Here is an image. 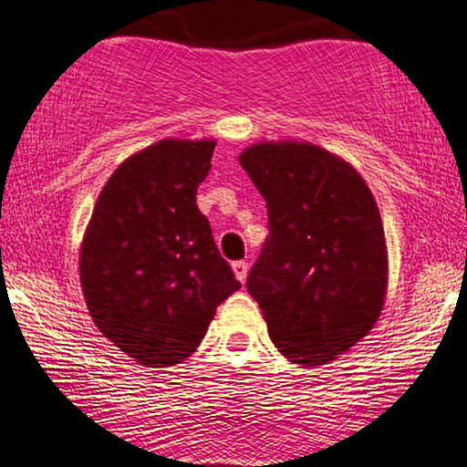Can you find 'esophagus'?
Instances as JSON below:
<instances>
[{"label": "esophagus", "instance_id": "esophagus-1", "mask_svg": "<svg viewBox=\"0 0 467 467\" xmlns=\"http://www.w3.org/2000/svg\"><path fill=\"white\" fill-rule=\"evenodd\" d=\"M233 271H234V277L239 279L241 284L247 279V271H250V265L245 263V260H237V263H233Z\"/></svg>", "mask_w": 467, "mask_h": 467}]
</instances>
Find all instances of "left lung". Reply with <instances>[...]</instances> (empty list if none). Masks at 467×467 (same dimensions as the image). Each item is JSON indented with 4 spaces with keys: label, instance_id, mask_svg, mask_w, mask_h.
Returning <instances> with one entry per match:
<instances>
[{
    "label": "left lung",
    "instance_id": "8db88e82",
    "mask_svg": "<svg viewBox=\"0 0 467 467\" xmlns=\"http://www.w3.org/2000/svg\"><path fill=\"white\" fill-rule=\"evenodd\" d=\"M239 164L266 201L271 230L247 292L290 363H331L374 328L387 298L376 198L350 161L314 142H254Z\"/></svg>",
    "mask_w": 467,
    "mask_h": 467
}]
</instances>
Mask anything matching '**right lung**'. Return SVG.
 Masks as SVG:
<instances>
[{
	"instance_id": "1",
	"label": "right lung",
	"mask_w": 467,
	"mask_h": 467,
	"mask_svg": "<svg viewBox=\"0 0 467 467\" xmlns=\"http://www.w3.org/2000/svg\"><path fill=\"white\" fill-rule=\"evenodd\" d=\"M215 140L164 139L123 160L99 192L78 273L98 331L145 368L196 352L241 288L196 207Z\"/></svg>"
}]
</instances>
